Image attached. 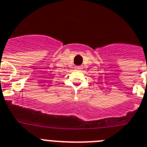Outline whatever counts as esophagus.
Instances as JSON below:
<instances>
[{
  "label": "esophagus",
  "instance_id": "34e87169",
  "mask_svg": "<svg viewBox=\"0 0 147 147\" xmlns=\"http://www.w3.org/2000/svg\"><path fill=\"white\" fill-rule=\"evenodd\" d=\"M75 69H77V70L82 69V68L81 67V66H76V67H75Z\"/></svg>",
  "mask_w": 147,
  "mask_h": 147
}]
</instances>
